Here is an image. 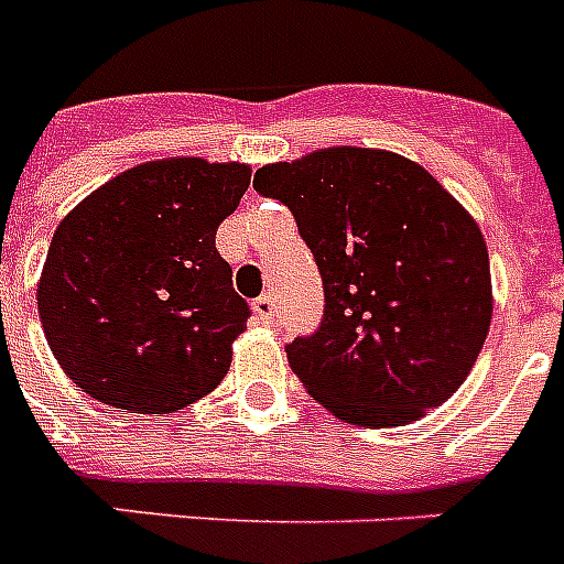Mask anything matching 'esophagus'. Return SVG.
Instances as JSON below:
<instances>
[{
	"instance_id": "1",
	"label": "esophagus",
	"mask_w": 564,
	"mask_h": 564,
	"mask_svg": "<svg viewBox=\"0 0 564 564\" xmlns=\"http://www.w3.org/2000/svg\"><path fill=\"white\" fill-rule=\"evenodd\" d=\"M251 310H254V315H258L260 324H272L274 322V297L269 295H260L251 301Z\"/></svg>"
}]
</instances>
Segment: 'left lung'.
Instances as JSON below:
<instances>
[{
    "label": "left lung",
    "instance_id": "left-lung-1",
    "mask_svg": "<svg viewBox=\"0 0 564 564\" xmlns=\"http://www.w3.org/2000/svg\"><path fill=\"white\" fill-rule=\"evenodd\" d=\"M295 214L324 281V322L286 347L310 397L354 425H405L469 377L492 322L478 223L391 150L324 148L254 173Z\"/></svg>",
    "mask_w": 564,
    "mask_h": 564
}]
</instances>
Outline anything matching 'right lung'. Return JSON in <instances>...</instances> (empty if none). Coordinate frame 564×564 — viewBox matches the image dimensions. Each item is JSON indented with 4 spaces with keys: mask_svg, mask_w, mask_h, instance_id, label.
Instances as JSON below:
<instances>
[{
    "mask_svg": "<svg viewBox=\"0 0 564 564\" xmlns=\"http://www.w3.org/2000/svg\"><path fill=\"white\" fill-rule=\"evenodd\" d=\"M249 182V164L171 155L118 173L63 217L36 306L54 359L91 400L171 414L226 377L249 304L214 237Z\"/></svg>",
    "mask_w": 564,
    "mask_h": 564,
    "instance_id": "add662e5",
    "label": "right lung"
}]
</instances>
